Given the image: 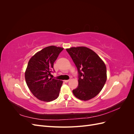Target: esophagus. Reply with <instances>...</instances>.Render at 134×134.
Returning a JSON list of instances; mask_svg holds the SVG:
<instances>
[{
	"instance_id": "34e87169",
	"label": "esophagus",
	"mask_w": 134,
	"mask_h": 134,
	"mask_svg": "<svg viewBox=\"0 0 134 134\" xmlns=\"http://www.w3.org/2000/svg\"><path fill=\"white\" fill-rule=\"evenodd\" d=\"M70 81V79H69V80H64V82H65V83H68V82H69Z\"/></svg>"
}]
</instances>
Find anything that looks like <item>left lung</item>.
Here are the masks:
<instances>
[{
    "instance_id": "8db88e82",
    "label": "left lung",
    "mask_w": 134,
    "mask_h": 134,
    "mask_svg": "<svg viewBox=\"0 0 134 134\" xmlns=\"http://www.w3.org/2000/svg\"><path fill=\"white\" fill-rule=\"evenodd\" d=\"M78 72V87L72 91L79 99L94 98L102 90L107 80V70L104 62L95 52L86 47L66 49Z\"/></svg>"
}]
</instances>
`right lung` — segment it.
<instances>
[{"mask_svg":"<svg viewBox=\"0 0 134 134\" xmlns=\"http://www.w3.org/2000/svg\"><path fill=\"white\" fill-rule=\"evenodd\" d=\"M64 48L48 46L37 52L28 62L25 72L28 87L36 98L44 102L56 99L59 95L63 81L50 78L54 63Z\"/></svg>","mask_w":134,"mask_h":134,"instance_id":"add662e5","label":"right lung"}]
</instances>
